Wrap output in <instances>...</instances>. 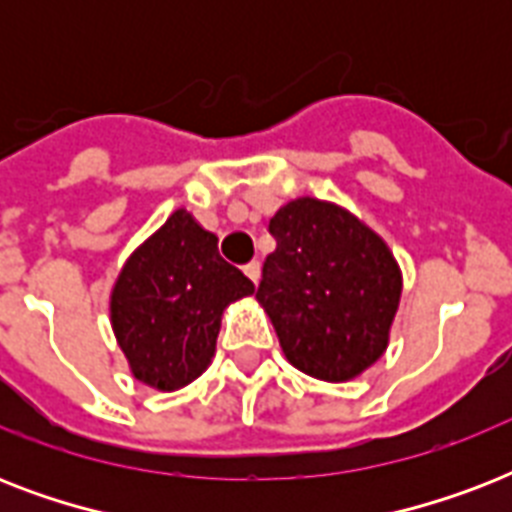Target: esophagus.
I'll list each match as a JSON object with an SVG mask.
<instances>
[{"label":"esophagus","mask_w":512,"mask_h":512,"mask_svg":"<svg viewBox=\"0 0 512 512\" xmlns=\"http://www.w3.org/2000/svg\"><path fill=\"white\" fill-rule=\"evenodd\" d=\"M244 273H247L249 279H252L257 284V281H260V263H257V260L247 263V265H244Z\"/></svg>","instance_id":"1"}]
</instances>
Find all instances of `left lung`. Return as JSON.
<instances>
[{
  "label": "left lung",
  "instance_id": "8db88e82",
  "mask_svg": "<svg viewBox=\"0 0 512 512\" xmlns=\"http://www.w3.org/2000/svg\"><path fill=\"white\" fill-rule=\"evenodd\" d=\"M257 300L284 356L327 382L353 380L388 348L401 271L385 241L348 209L295 199L271 217Z\"/></svg>",
  "mask_w": 512,
  "mask_h": 512
}]
</instances>
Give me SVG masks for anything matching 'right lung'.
<instances>
[{
  "instance_id": "add662e5",
  "label": "right lung",
  "mask_w": 512,
  "mask_h": 512,
  "mask_svg": "<svg viewBox=\"0 0 512 512\" xmlns=\"http://www.w3.org/2000/svg\"><path fill=\"white\" fill-rule=\"evenodd\" d=\"M255 284L225 263L217 236L185 209L140 244L111 292V324L135 380L177 390L212 361L225 305Z\"/></svg>"
}]
</instances>
